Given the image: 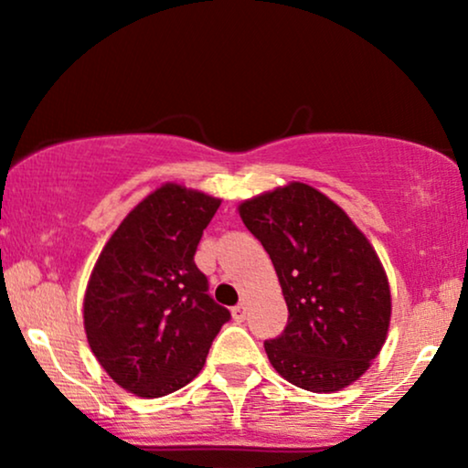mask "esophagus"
<instances>
[{
  "label": "esophagus",
  "mask_w": 468,
  "mask_h": 468,
  "mask_svg": "<svg viewBox=\"0 0 468 468\" xmlns=\"http://www.w3.org/2000/svg\"><path fill=\"white\" fill-rule=\"evenodd\" d=\"M247 309H249L247 303H240V304L234 306V309H232V317L236 319V322H242V319L247 317Z\"/></svg>",
  "instance_id": "obj_1"
}]
</instances>
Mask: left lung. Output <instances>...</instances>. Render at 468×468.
<instances>
[{"label": "left lung", "mask_w": 468, "mask_h": 468, "mask_svg": "<svg viewBox=\"0 0 468 468\" xmlns=\"http://www.w3.org/2000/svg\"><path fill=\"white\" fill-rule=\"evenodd\" d=\"M277 271L290 311L264 343L272 368L309 392H338L367 373L386 343L392 298L373 245L347 213L304 183L239 207Z\"/></svg>", "instance_id": "1"}]
</instances>
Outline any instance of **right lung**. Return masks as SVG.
Here are the masks:
<instances>
[{
	"label": "right lung",
	"instance_id": "obj_1",
	"mask_svg": "<svg viewBox=\"0 0 468 468\" xmlns=\"http://www.w3.org/2000/svg\"><path fill=\"white\" fill-rule=\"evenodd\" d=\"M219 204L165 183L130 210L95 261L82 303L87 341L127 392L159 399L187 386L229 322L194 261Z\"/></svg>",
	"mask_w": 468,
	"mask_h": 468
}]
</instances>
